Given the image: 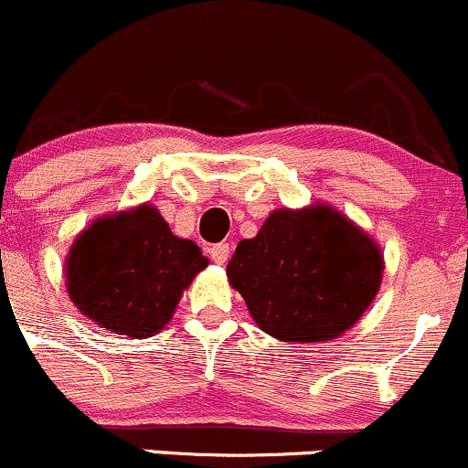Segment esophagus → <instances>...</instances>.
<instances>
[{"mask_svg": "<svg viewBox=\"0 0 468 468\" xmlns=\"http://www.w3.org/2000/svg\"><path fill=\"white\" fill-rule=\"evenodd\" d=\"M229 257H230V246L224 244V241H222V244H216L211 249V260L216 261V264H219V266L227 264Z\"/></svg>", "mask_w": 468, "mask_h": 468, "instance_id": "esophagus-1", "label": "esophagus"}]
</instances>
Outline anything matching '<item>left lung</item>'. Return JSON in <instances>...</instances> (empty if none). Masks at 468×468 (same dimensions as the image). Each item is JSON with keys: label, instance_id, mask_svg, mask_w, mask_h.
<instances>
[{"label": "left lung", "instance_id": "1", "mask_svg": "<svg viewBox=\"0 0 468 468\" xmlns=\"http://www.w3.org/2000/svg\"><path fill=\"white\" fill-rule=\"evenodd\" d=\"M385 260L369 233L325 202L275 208L227 266L257 325L283 343H324L361 319Z\"/></svg>", "mask_w": 468, "mask_h": 468}]
</instances>
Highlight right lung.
<instances>
[{"label": "right lung", "instance_id": "1", "mask_svg": "<svg viewBox=\"0 0 468 468\" xmlns=\"http://www.w3.org/2000/svg\"><path fill=\"white\" fill-rule=\"evenodd\" d=\"M208 266L200 246L171 233L154 204L96 218L66 255L69 302L112 335L147 338L169 324Z\"/></svg>", "mask_w": 468, "mask_h": 468}]
</instances>
